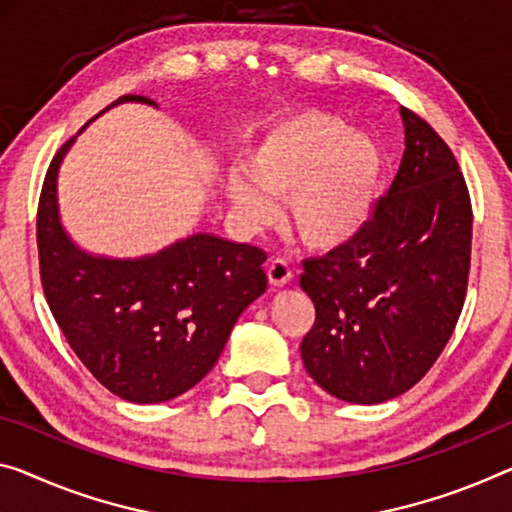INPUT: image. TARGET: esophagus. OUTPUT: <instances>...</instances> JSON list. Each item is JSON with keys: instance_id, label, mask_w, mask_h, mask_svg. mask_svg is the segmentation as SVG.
Masks as SVG:
<instances>
[{"instance_id": "obj_1", "label": "esophagus", "mask_w": 512, "mask_h": 512, "mask_svg": "<svg viewBox=\"0 0 512 512\" xmlns=\"http://www.w3.org/2000/svg\"><path fill=\"white\" fill-rule=\"evenodd\" d=\"M267 279H270L272 286H286V283L293 279V267H290L286 258H274V261L267 265Z\"/></svg>"}]
</instances>
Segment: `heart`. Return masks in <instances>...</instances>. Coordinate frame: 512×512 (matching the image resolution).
<instances>
[{
  "label": "heart",
  "mask_w": 512,
  "mask_h": 512,
  "mask_svg": "<svg viewBox=\"0 0 512 512\" xmlns=\"http://www.w3.org/2000/svg\"><path fill=\"white\" fill-rule=\"evenodd\" d=\"M226 178L233 208L254 224L270 222L272 199H288L295 233L311 249L348 245L380 206L387 151L373 132L341 116L304 109L274 121Z\"/></svg>",
  "instance_id": "heart-1"
}]
</instances>
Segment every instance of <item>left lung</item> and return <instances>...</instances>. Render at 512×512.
Returning a JSON list of instances; mask_svg holds the SVG:
<instances>
[{"mask_svg":"<svg viewBox=\"0 0 512 512\" xmlns=\"http://www.w3.org/2000/svg\"><path fill=\"white\" fill-rule=\"evenodd\" d=\"M405 153L368 224L348 245L304 261L316 306L302 361L320 389L377 405L412 389L442 355L467 295L471 201L458 160L400 107Z\"/></svg>","mask_w":512,"mask_h":512,"instance_id":"left-lung-1","label":"left lung"}]
</instances>
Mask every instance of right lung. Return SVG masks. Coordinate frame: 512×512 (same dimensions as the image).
Returning <instances> with one entry per match:
<instances>
[{
	"instance_id": "right-lung-1",
	"label": "right lung",
	"mask_w": 512,
	"mask_h": 512,
	"mask_svg": "<svg viewBox=\"0 0 512 512\" xmlns=\"http://www.w3.org/2000/svg\"><path fill=\"white\" fill-rule=\"evenodd\" d=\"M121 102L153 105L144 96H121L107 109ZM73 144L75 137L52 160L38 201L45 300L102 387L130 403H164L217 364L235 320L265 293L267 256L212 233L141 258L86 254L61 226L57 201L59 167Z\"/></svg>"
}]
</instances>
